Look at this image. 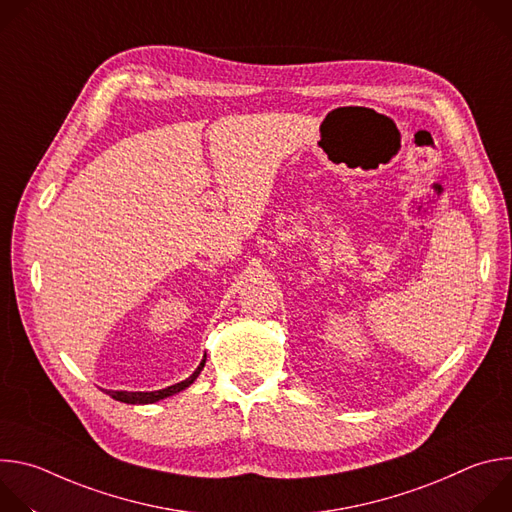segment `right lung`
Wrapping results in <instances>:
<instances>
[{
  "label": "right lung",
  "instance_id": "right-lung-1",
  "mask_svg": "<svg viewBox=\"0 0 512 512\" xmlns=\"http://www.w3.org/2000/svg\"><path fill=\"white\" fill-rule=\"evenodd\" d=\"M204 364H206V354H204L202 362L198 364V369H196V371H194L186 381H180V383H176V385H172V387H166V389H160V391H135V393H129V391H107V395H109V397H113L115 401L131 403V405H148V403H156V401H162V399H166V397H172V395H176V393L184 391L186 387H190V385L198 379L200 371L204 369Z\"/></svg>",
  "mask_w": 512,
  "mask_h": 512
}]
</instances>
